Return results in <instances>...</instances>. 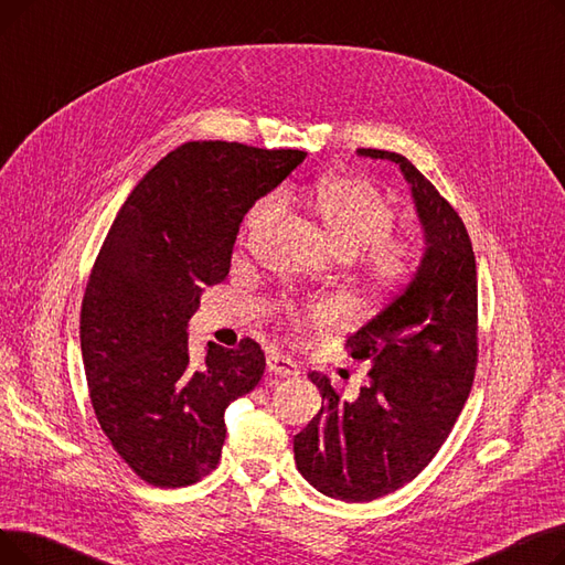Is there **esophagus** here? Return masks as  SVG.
Instances as JSON below:
<instances>
[{"mask_svg":"<svg viewBox=\"0 0 565 565\" xmlns=\"http://www.w3.org/2000/svg\"><path fill=\"white\" fill-rule=\"evenodd\" d=\"M267 371L275 375H281V377L298 375V364H295L284 352H270L267 354Z\"/></svg>","mask_w":565,"mask_h":565,"instance_id":"34e87169","label":"esophagus"}]
</instances>
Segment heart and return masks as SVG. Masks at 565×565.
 Listing matches in <instances>:
<instances>
[{"label":"heart","instance_id":"heart-1","mask_svg":"<svg viewBox=\"0 0 565 565\" xmlns=\"http://www.w3.org/2000/svg\"><path fill=\"white\" fill-rule=\"evenodd\" d=\"M292 199V196H288ZM311 217L322 226L339 256L352 258L358 253V273L362 281L382 295L403 290L422 267V247L414 237L392 235L396 224L394 201L380 192L366 178L334 175L316 190L300 196ZM281 217L277 194L260 199L247 215L245 235L249 241L270 231ZM337 309L318 302L307 309H286L290 322L328 320Z\"/></svg>","mask_w":565,"mask_h":565}]
</instances>
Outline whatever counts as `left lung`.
I'll list each match as a JSON object with an SVG mask.
<instances>
[{
    "mask_svg": "<svg viewBox=\"0 0 565 565\" xmlns=\"http://www.w3.org/2000/svg\"><path fill=\"white\" fill-rule=\"evenodd\" d=\"M358 153L401 167L426 252L417 277L345 341L352 360L373 366L358 398H341L328 375L309 373L322 407L295 435V462L318 492L341 501L390 494L435 458L471 392L479 330L477 260L454 205L407 158Z\"/></svg>",
    "mask_w": 565,
    "mask_h": 565,
    "instance_id": "obj_1",
    "label": "left lung"
}]
</instances>
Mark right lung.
<instances>
[{
    "label": "right lung",
    "instance_id": "1",
    "mask_svg": "<svg viewBox=\"0 0 565 565\" xmlns=\"http://www.w3.org/2000/svg\"><path fill=\"white\" fill-rule=\"evenodd\" d=\"M305 158L188 141L141 178L105 237L82 300V362L103 433L146 483L185 488L211 473L224 409L263 377L252 339L207 343L194 364L188 320L203 286L226 279L245 213Z\"/></svg>",
    "mask_w": 565,
    "mask_h": 565
}]
</instances>
